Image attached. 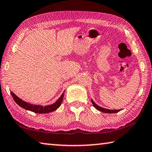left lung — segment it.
Listing matches in <instances>:
<instances>
[{"label": "left lung", "mask_w": 152, "mask_h": 152, "mask_svg": "<svg viewBox=\"0 0 152 152\" xmlns=\"http://www.w3.org/2000/svg\"><path fill=\"white\" fill-rule=\"evenodd\" d=\"M92 103L93 104V106L96 108L97 110H100V111L101 112H103L105 113H117V112H119L121 109L119 110H109V109H104V108H102L101 107L98 106L96 104H95L94 101L92 100Z\"/></svg>", "instance_id": "8db88e82"}]
</instances>
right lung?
<instances>
[{"label":"right lung","instance_id":"1","mask_svg":"<svg viewBox=\"0 0 152 152\" xmlns=\"http://www.w3.org/2000/svg\"><path fill=\"white\" fill-rule=\"evenodd\" d=\"M11 94L12 95V98H13L14 101L16 102V103L17 104H19L20 107L23 108V109H25L26 110H31V111L34 112L36 113H49L50 112H53L56 110L60 106L61 104V102L63 101V97H64V93L61 95V96L60 97L57 101H56L54 104H51V105H48V106H39V105H33V104H31L29 103H27V102H25L24 101H23L20 99H19V97L17 96L13 92H11Z\"/></svg>","mask_w":152,"mask_h":152}]
</instances>
